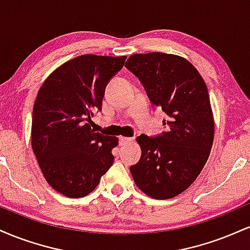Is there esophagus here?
Wrapping results in <instances>:
<instances>
[{"label":"esophagus","instance_id":"1","mask_svg":"<svg viewBox=\"0 0 250 250\" xmlns=\"http://www.w3.org/2000/svg\"><path fill=\"white\" fill-rule=\"evenodd\" d=\"M119 141H120V146H125V145H127V143L133 142V139H131V137L121 136V137H120V139H119Z\"/></svg>","mask_w":250,"mask_h":250}]
</instances>
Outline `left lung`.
Segmentation results:
<instances>
[{
  "mask_svg": "<svg viewBox=\"0 0 250 250\" xmlns=\"http://www.w3.org/2000/svg\"><path fill=\"white\" fill-rule=\"evenodd\" d=\"M125 68L142 83L151 104L167 115L161 135L136 139L142 154L130 173L148 196L170 199L196 180L210 154L214 117L207 85L190 62L171 54H135Z\"/></svg>",
  "mask_w": 250,
  "mask_h": 250,
  "instance_id": "left-lung-1",
  "label": "left lung"
}]
</instances>
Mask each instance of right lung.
Instances as JSON below:
<instances>
[{
    "instance_id": "right-lung-1",
    "label": "right lung",
    "mask_w": 250,
    "mask_h": 250,
    "mask_svg": "<svg viewBox=\"0 0 250 250\" xmlns=\"http://www.w3.org/2000/svg\"><path fill=\"white\" fill-rule=\"evenodd\" d=\"M127 57L81 55L48 76L34 103L31 147L43 176L56 191L83 197L114 162L119 140L91 129L108 82Z\"/></svg>"
}]
</instances>
